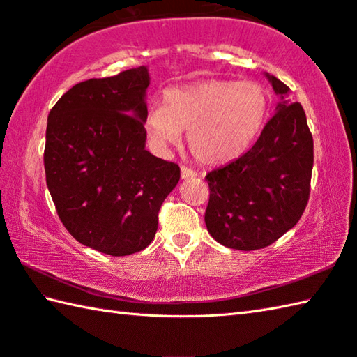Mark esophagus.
I'll return each instance as SVG.
<instances>
[{
	"label": "esophagus",
	"mask_w": 357,
	"mask_h": 357,
	"mask_svg": "<svg viewBox=\"0 0 357 357\" xmlns=\"http://www.w3.org/2000/svg\"><path fill=\"white\" fill-rule=\"evenodd\" d=\"M196 176V172L188 169V167H181V178L183 179H188V178H195Z\"/></svg>",
	"instance_id": "obj_1"
}]
</instances>
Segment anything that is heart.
Masks as SVG:
<instances>
[{
	"instance_id": "1",
	"label": "heart",
	"mask_w": 357,
	"mask_h": 357,
	"mask_svg": "<svg viewBox=\"0 0 357 357\" xmlns=\"http://www.w3.org/2000/svg\"><path fill=\"white\" fill-rule=\"evenodd\" d=\"M164 105L153 104L142 119L158 153L187 142L201 164L221 165L239 158L259 133L268 109V93L253 81L206 79L167 89Z\"/></svg>"
}]
</instances>
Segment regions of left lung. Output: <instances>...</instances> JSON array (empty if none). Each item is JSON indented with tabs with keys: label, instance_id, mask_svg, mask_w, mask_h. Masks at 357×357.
Returning <instances> with one entry per match:
<instances>
[{
	"label": "left lung",
	"instance_id": "left-lung-1",
	"mask_svg": "<svg viewBox=\"0 0 357 357\" xmlns=\"http://www.w3.org/2000/svg\"><path fill=\"white\" fill-rule=\"evenodd\" d=\"M279 95L276 113L253 147L210 172L206 225L211 238L234 250L264 248L298 224L307 207L313 170V136L290 89L265 73Z\"/></svg>",
	"mask_w": 357,
	"mask_h": 357
}]
</instances>
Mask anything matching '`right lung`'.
<instances>
[{
	"label": "right lung",
	"mask_w": 357,
	"mask_h": 357,
	"mask_svg": "<svg viewBox=\"0 0 357 357\" xmlns=\"http://www.w3.org/2000/svg\"><path fill=\"white\" fill-rule=\"evenodd\" d=\"M146 66L73 86L53 105L45 183L58 216L82 245L110 256L146 248L158 211L176 187L178 164L146 150Z\"/></svg>",
	"instance_id": "obj_1"
}]
</instances>
